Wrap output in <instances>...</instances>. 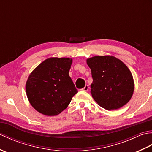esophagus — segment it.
Wrapping results in <instances>:
<instances>
[{"label": "esophagus", "instance_id": "obj_1", "mask_svg": "<svg viewBox=\"0 0 152 152\" xmlns=\"http://www.w3.org/2000/svg\"><path fill=\"white\" fill-rule=\"evenodd\" d=\"M89 89V86L88 85H86L84 88H83V89H82V91H88Z\"/></svg>", "mask_w": 152, "mask_h": 152}]
</instances>
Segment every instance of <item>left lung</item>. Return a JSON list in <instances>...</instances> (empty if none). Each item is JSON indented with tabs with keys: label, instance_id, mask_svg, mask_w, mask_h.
Here are the masks:
<instances>
[{
	"label": "left lung",
	"instance_id": "left-lung-1",
	"mask_svg": "<svg viewBox=\"0 0 152 152\" xmlns=\"http://www.w3.org/2000/svg\"><path fill=\"white\" fill-rule=\"evenodd\" d=\"M86 62L91 70V95L100 106L117 110L130 101L134 89L133 77L121 60L112 56H97Z\"/></svg>",
	"mask_w": 152,
	"mask_h": 152
}]
</instances>
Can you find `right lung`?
Returning a JSON list of instances; mask_svg holds the SVG:
<instances>
[{"mask_svg":"<svg viewBox=\"0 0 152 152\" xmlns=\"http://www.w3.org/2000/svg\"><path fill=\"white\" fill-rule=\"evenodd\" d=\"M72 59L51 57L44 60L32 71L25 86L31 106L45 115L59 114L78 93L69 70Z\"/></svg>","mask_w":152,"mask_h":152,"instance_id":"right-lung-1","label":"right lung"}]
</instances>
